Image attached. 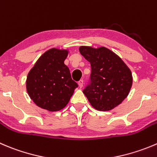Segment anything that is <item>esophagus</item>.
<instances>
[{"instance_id":"1","label":"esophagus","mask_w":157,"mask_h":157,"mask_svg":"<svg viewBox=\"0 0 157 157\" xmlns=\"http://www.w3.org/2000/svg\"><path fill=\"white\" fill-rule=\"evenodd\" d=\"M78 85H79V86H80V88L83 87V80H80V81L78 82Z\"/></svg>"}]
</instances>
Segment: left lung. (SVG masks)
<instances>
[{"label":"left lung","instance_id":"obj_1","mask_svg":"<svg viewBox=\"0 0 157 157\" xmlns=\"http://www.w3.org/2000/svg\"><path fill=\"white\" fill-rule=\"evenodd\" d=\"M79 51L91 67L90 80L83 93L95 109H113L129 94L133 83L131 71L117 54L106 48L82 46Z\"/></svg>","mask_w":157,"mask_h":157}]
</instances>
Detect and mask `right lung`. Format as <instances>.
Segmentation results:
<instances>
[{"label":"right lung","instance_id":"add662e5","mask_svg":"<svg viewBox=\"0 0 157 157\" xmlns=\"http://www.w3.org/2000/svg\"><path fill=\"white\" fill-rule=\"evenodd\" d=\"M68 52L52 48L36 62L27 78V91L38 106L58 111L66 106L78 84L64 64Z\"/></svg>","mask_w":157,"mask_h":157}]
</instances>
